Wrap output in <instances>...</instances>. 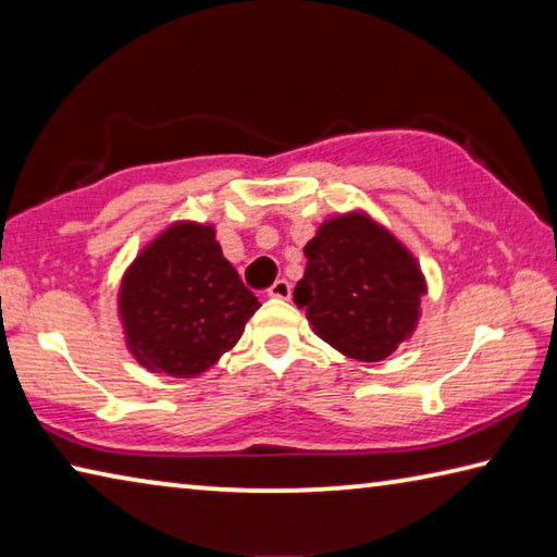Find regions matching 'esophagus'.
I'll return each mask as SVG.
<instances>
[{"label":"esophagus","instance_id":"esophagus-1","mask_svg":"<svg viewBox=\"0 0 557 557\" xmlns=\"http://www.w3.org/2000/svg\"><path fill=\"white\" fill-rule=\"evenodd\" d=\"M289 295H292V287L287 280H277L275 285L268 289V297H272V299H289Z\"/></svg>","mask_w":557,"mask_h":557}]
</instances>
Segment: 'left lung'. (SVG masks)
I'll list each match as a JSON object with an SVG mask.
<instances>
[{
    "instance_id": "1",
    "label": "left lung",
    "mask_w": 557,
    "mask_h": 557,
    "mask_svg": "<svg viewBox=\"0 0 557 557\" xmlns=\"http://www.w3.org/2000/svg\"><path fill=\"white\" fill-rule=\"evenodd\" d=\"M295 301L338 354L379 363L414 334L425 275L412 252L366 211L326 219L305 245Z\"/></svg>"
}]
</instances>
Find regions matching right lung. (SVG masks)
Segmentation results:
<instances>
[{"mask_svg":"<svg viewBox=\"0 0 557 557\" xmlns=\"http://www.w3.org/2000/svg\"><path fill=\"white\" fill-rule=\"evenodd\" d=\"M258 307L223 258L213 223L196 221H176L149 240L117 292L127 351L172 379H196L219 363Z\"/></svg>","mask_w":557,"mask_h":557,"instance_id":"right-lung-1","label":"right lung"}]
</instances>
